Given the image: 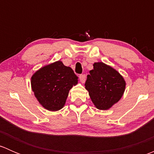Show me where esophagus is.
<instances>
[{
	"label": "esophagus",
	"mask_w": 154,
	"mask_h": 154,
	"mask_svg": "<svg viewBox=\"0 0 154 154\" xmlns=\"http://www.w3.org/2000/svg\"><path fill=\"white\" fill-rule=\"evenodd\" d=\"M80 77V80L82 83H85V81H86V77L85 74H80V77Z\"/></svg>",
	"instance_id": "obj_1"
}]
</instances>
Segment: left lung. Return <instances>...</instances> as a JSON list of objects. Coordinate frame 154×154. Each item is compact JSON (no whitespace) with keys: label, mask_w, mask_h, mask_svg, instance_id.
Returning a JSON list of instances; mask_svg holds the SVG:
<instances>
[{"label":"left lung","mask_w":154,"mask_h":154,"mask_svg":"<svg viewBox=\"0 0 154 154\" xmlns=\"http://www.w3.org/2000/svg\"><path fill=\"white\" fill-rule=\"evenodd\" d=\"M85 83L91 100L97 109L106 110L117 103L125 92L124 77L111 66L94 63Z\"/></svg>","instance_id":"1"}]
</instances>
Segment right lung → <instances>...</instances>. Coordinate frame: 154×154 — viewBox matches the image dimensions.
I'll use <instances>...</instances> for the list:
<instances>
[{
    "mask_svg": "<svg viewBox=\"0 0 154 154\" xmlns=\"http://www.w3.org/2000/svg\"><path fill=\"white\" fill-rule=\"evenodd\" d=\"M77 79L71 68L57 61L35 71L31 77V87L42 106L49 111H58L64 106Z\"/></svg>",
    "mask_w": 154,
    "mask_h": 154,
    "instance_id": "add662e5",
    "label": "right lung"
}]
</instances>
